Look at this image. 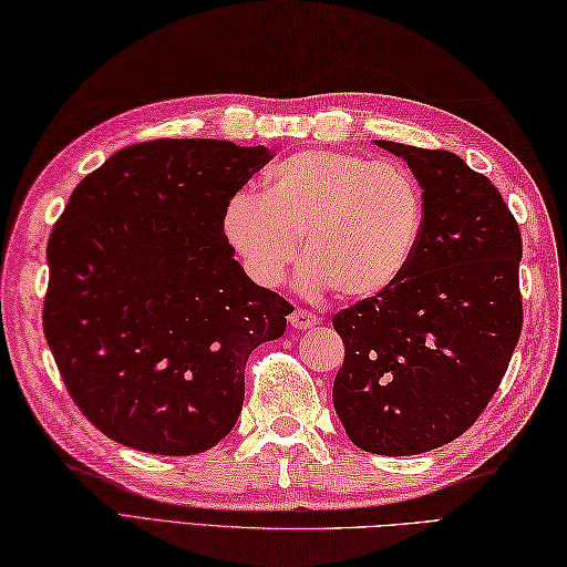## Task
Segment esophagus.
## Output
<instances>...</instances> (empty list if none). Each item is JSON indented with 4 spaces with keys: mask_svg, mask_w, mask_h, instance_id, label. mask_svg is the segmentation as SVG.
Segmentation results:
<instances>
[{
    "mask_svg": "<svg viewBox=\"0 0 567 567\" xmlns=\"http://www.w3.org/2000/svg\"><path fill=\"white\" fill-rule=\"evenodd\" d=\"M288 322H291L293 329H312V327L320 324V317L312 315L310 310L298 308V310H293L291 315H288Z\"/></svg>",
    "mask_w": 567,
    "mask_h": 567,
    "instance_id": "obj_1",
    "label": "esophagus"
}]
</instances>
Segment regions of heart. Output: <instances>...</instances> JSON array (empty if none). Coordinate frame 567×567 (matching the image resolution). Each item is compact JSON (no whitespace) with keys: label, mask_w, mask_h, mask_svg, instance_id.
Wrapping results in <instances>:
<instances>
[{"label":"heart","mask_w":567,"mask_h":567,"mask_svg":"<svg viewBox=\"0 0 567 567\" xmlns=\"http://www.w3.org/2000/svg\"><path fill=\"white\" fill-rule=\"evenodd\" d=\"M228 245L259 286H281L300 257L310 293L365 300L406 274L423 238V187L406 165L308 148L274 163L265 192L238 189L220 216Z\"/></svg>","instance_id":"heart-1"}]
</instances>
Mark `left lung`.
<instances>
[{
	"instance_id": "1",
	"label": "left lung",
	"mask_w": 567,
	"mask_h": 567,
	"mask_svg": "<svg viewBox=\"0 0 567 567\" xmlns=\"http://www.w3.org/2000/svg\"><path fill=\"white\" fill-rule=\"evenodd\" d=\"M423 187L425 228L406 274L334 315V409L355 447L406 457L474 425L522 331V236L486 175L437 148L375 142Z\"/></svg>"
}]
</instances>
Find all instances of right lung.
Instances as JSON below:
<instances>
[{"label": "right lung", "mask_w": 567, "mask_h": 567, "mask_svg": "<svg viewBox=\"0 0 567 567\" xmlns=\"http://www.w3.org/2000/svg\"><path fill=\"white\" fill-rule=\"evenodd\" d=\"M269 161L265 146L144 142L69 197L48 243L43 329L69 396L115 443L187 457L236 425L247 358L293 312L220 228Z\"/></svg>", "instance_id": "add662e5"}]
</instances>
